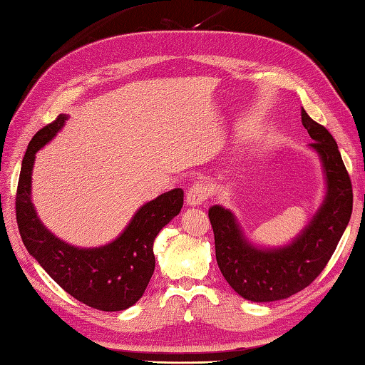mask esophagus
Returning a JSON list of instances; mask_svg holds the SVG:
<instances>
[{"mask_svg":"<svg viewBox=\"0 0 365 365\" xmlns=\"http://www.w3.org/2000/svg\"><path fill=\"white\" fill-rule=\"evenodd\" d=\"M210 193V185L203 181H197L189 187L187 195H185V202H187L189 206H200L203 202H206Z\"/></svg>","mask_w":365,"mask_h":365,"instance_id":"esophagus-1","label":"esophagus"}]
</instances>
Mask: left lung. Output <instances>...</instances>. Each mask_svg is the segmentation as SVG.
<instances>
[{
    "label": "left lung",
    "mask_w": 365,
    "mask_h": 365,
    "mask_svg": "<svg viewBox=\"0 0 365 365\" xmlns=\"http://www.w3.org/2000/svg\"><path fill=\"white\" fill-rule=\"evenodd\" d=\"M301 121L314 140L309 146L322 159L328 189L323 205L293 242L277 249L255 247L245 240L232 211L215 205L207 212L222 276L247 301L285 299L309 287L328 264L351 217V180L336 140L304 108Z\"/></svg>",
    "instance_id": "8db88e82"
}]
</instances>
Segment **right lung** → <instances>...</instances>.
I'll return each instance as SVG.
<instances>
[{
	"label": "right lung",
	"mask_w": 365,
	"mask_h": 365,
	"mask_svg": "<svg viewBox=\"0 0 365 365\" xmlns=\"http://www.w3.org/2000/svg\"><path fill=\"white\" fill-rule=\"evenodd\" d=\"M68 116L59 115L29 141L16 197L19 232L29 255L66 293L93 309L124 310L143 296L150 284L155 266L154 240L180 214L184 192L173 189L145 203L124 232L102 247L78 249L61 241L37 217L31 203V173L36 153L61 130Z\"/></svg>",
	"instance_id": "obj_1"
}]
</instances>
